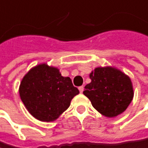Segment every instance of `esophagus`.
Returning a JSON list of instances; mask_svg holds the SVG:
<instances>
[{
	"instance_id": "34e87169",
	"label": "esophagus",
	"mask_w": 148,
	"mask_h": 148,
	"mask_svg": "<svg viewBox=\"0 0 148 148\" xmlns=\"http://www.w3.org/2000/svg\"><path fill=\"white\" fill-rule=\"evenodd\" d=\"M78 90H79V91H80V93H82V91H83V90H84V87H83V86H81V87H78Z\"/></svg>"
}]
</instances>
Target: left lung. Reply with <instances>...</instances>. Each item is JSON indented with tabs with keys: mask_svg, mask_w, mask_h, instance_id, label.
Masks as SVG:
<instances>
[{
	"mask_svg": "<svg viewBox=\"0 0 148 148\" xmlns=\"http://www.w3.org/2000/svg\"><path fill=\"white\" fill-rule=\"evenodd\" d=\"M91 82L83 94L98 112L115 117L128 108L134 97V88L128 75L112 66L96 67L89 74Z\"/></svg>",
	"mask_w": 148,
	"mask_h": 148,
	"instance_id": "left-lung-1",
	"label": "left lung"
}]
</instances>
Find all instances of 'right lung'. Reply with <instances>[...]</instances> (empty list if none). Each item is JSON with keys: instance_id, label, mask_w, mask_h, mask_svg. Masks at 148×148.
Listing matches in <instances>:
<instances>
[{"instance_id": "add662e5", "label": "right lung", "mask_w": 148, "mask_h": 148, "mask_svg": "<svg viewBox=\"0 0 148 148\" xmlns=\"http://www.w3.org/2000/svg\"><path fill=\"white\" fill-rule=\"evenodd\" d=\"M18 91L30 114L46 122L57 120L79 93L70 78L61 76L58 68L47 63L32 67L22 79Z\"/></svg>"}]
</instances>
